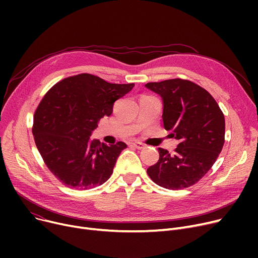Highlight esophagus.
Here are the masks:
<instances>
[{"instance_id": "esophagus-1", "label": "esophagus", "mask_w": 258, "mask_h": 258, "mask_svg": "<svg viewBox=\"0 0 258 258\" xmlns=\"http://www.w3.org/2000/svg\"><path fill=\"white\" fill-rule=\"evenodd\" d=\"M130 145H131V146H133V147H135V148H138V150H142V148H144V147H145V145H144L143 143L139 142V141H134V142H131V143H130Z\"/></svg>"}]
</instances>
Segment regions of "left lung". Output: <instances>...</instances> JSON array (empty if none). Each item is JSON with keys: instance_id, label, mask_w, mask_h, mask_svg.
<instances>
[{"instance_id": "left-lung-1", "label": "left lung", "mask_w": 258, "mask_h": 258, "mask_svg": "<svg viewBox=\"0 0 258 258\" xmlns=\"http://www.w3.org/2000/svg\"><path fill=\"white\" fill-rule=\"evenodd\" d=\"M163 101V124L179 141L173 154L158 148L159 160L147 168L150 178L171 190L196 184L212 167L225 142V118L219 104L202 87L185 79L148 83Z\"/></svg>"}]
</instances>
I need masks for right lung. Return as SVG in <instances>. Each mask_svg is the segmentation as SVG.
<instances>
[{
  "mask_svg": "<svg viewBox=\"0 0 258 258\" xmlns=\"http://www.w3.org/2000/svg\"><path fill=\"white\" fill-rule=\"evenodd\" d=\"M134 84H110L84 73L53 86L38 104L32 133L47 167L67 187L87 190L110 179L124 142L92 140L93 131Z\"/></svg>",
  "mask_w": 258,
  "mask_h": 258,
  "instance_id": "1",
  "label": "right lung"
}]
</instances>
